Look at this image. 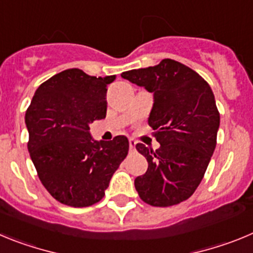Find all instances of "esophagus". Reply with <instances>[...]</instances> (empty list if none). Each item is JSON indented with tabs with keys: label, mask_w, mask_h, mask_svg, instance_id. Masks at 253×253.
<instances>
[{
	"label": "esophagus",
	"mask_w": 253,
	"mask_h": 253,
	"mask_svg": "<svg viewBox=\"0 0 253 253\" xmlns=\"http://www.w3.org/2000/svg\"><path fill=\"white\" fill-rule=\"evenodd\" d=\"M128 142H129V149H132V150L135 149L136 143H137V142H136V140H133V138H129Z\"/></svg>",
	"instance_id": "esophagus-1"
}]
</instances>
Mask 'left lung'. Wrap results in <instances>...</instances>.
<instances>
[{
	"label": "left lung",
	"mask_w": 253,
	"mask_h": 253,
	"mask_svg": "<svg viewBox=\"0 0 253 253\" xmlns=\"http://www.w3.org/2000/svg\"><path fill=\"white\" fill-rule=\"evenodd\" d=\"M121 77L154 94L149 125L160 143L155 151L136 145L149 163L135 179L136 190L150 206L180 203L195 192L214 152L219 128L214 94L197 72L172 59Z\"/></svg>",
	"instance_id": "left-lung-1"
}]
</instances>
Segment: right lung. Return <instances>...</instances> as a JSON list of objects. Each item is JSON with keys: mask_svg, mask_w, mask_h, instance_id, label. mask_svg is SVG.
<instances>
[{"mask_svg": "<svg viewBox=\"0 0 253 253\" xmlns=\"http://www.w3.org/2000/svg\"><path fill=\"white\" fill-rule=\"evenodd\" d=\"M115 79L67 69L44 82L27 108L30 158L42 185L60 203L82 208L99 202L127 156L126 136L95 141L89 132L93 121L106 118L107 85Z\"/></svg>", "mask_w": 253, "mask_h": 253, "instance_id": "right-lung-1", "label": "right lung"}]
</instances>
